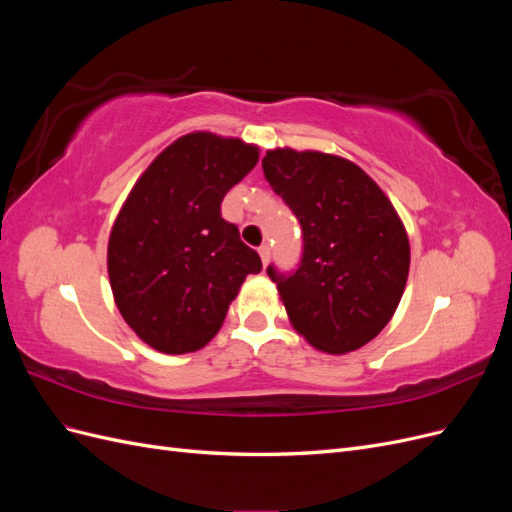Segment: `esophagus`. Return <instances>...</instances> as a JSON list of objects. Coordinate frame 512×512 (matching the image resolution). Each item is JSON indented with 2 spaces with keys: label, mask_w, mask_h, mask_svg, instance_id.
<instances>
[{
  "label": "esophagus",
  "mask_w": 512,
  "mask_h": 512,
  "mask_svg": "<svg viewBox=\"0 0 512 512\" xmlns=\"http://www.w3.org/2000/svg\"><path fill=\"white\" fill-rule=\"evenodd\" d=\"M258 254H260V260H262V265H269V260H271V247L269 245H262L260 250H258Z\"/></svg>",
  "instance_id": "34e87169"
}]
</instances>
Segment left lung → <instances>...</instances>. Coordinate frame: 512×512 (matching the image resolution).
Here are the masks:
<instances>
[{
    "label": "left lung",
    "instance_id": "obj_1",
    "mask_svg": "<svg viewBox=\"0 0 512 512\" xmlns=\"http://www.w3.org/2000/svg\"><path fill=\"white\" fill-rule=\"evenodd\" d=\"M265 179L303 230L299 267H267L292 327L322 352L371 342L393 318L410 269V243L391 200L350 160L273 149Z\"/></svg>",
    "mask_w": 512,
    "mask_h": 512
}]
</instances>
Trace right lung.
I'll list each match as a JSON object with an SVG mask.
<instances>
[{"label": "right lung", "mask_w": 512, "mask_h": 512, "mask_svg": "<svg viewBox=\"0 0 512 512\" xmlns=\"http://www.w3.org/2000/svg\"><path fill=\"white\" fill-rule=\"evenodd\" d=\"M258 162V147L211 132L185 134L136 181L108 239V277L119 312L166 354L203 348L230 301L262 262L222 200Z\"/></svg>", "instance_id": "1"}]
</instances>
